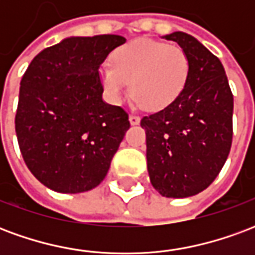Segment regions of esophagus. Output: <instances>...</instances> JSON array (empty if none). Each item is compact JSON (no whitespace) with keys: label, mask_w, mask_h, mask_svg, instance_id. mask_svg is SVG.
Here are the masks:
<instances>
[{"label":"esophagus","mask_w":255,"mask_h":255,"mask_svg":"<svg viewBox=\"0 0 255 255\" xmlns=\"http://www.w3.org/2000/svg\"><path fill=\"white\" fill-rule=\"evenodd\" d=\"M129 123H131V126H138L139 123H140V119H139V116L131 115L129 116Z\"/></svg>","instance_id":"1"}]
</instances>
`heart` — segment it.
Returning a JSON list of instances; mask_svg holds the SVG:
<instances>
[{
	"label": "heart",
	"instance_id": "heart-1",
	"mask_svg": "<svg viewBox=\"0 0 255 255\" xmlns=\"http://www.w3.org/2000/svg\"><path fill=\"white\" fill-rule=\"evenodd\" d=\"M190 58L180 46L140 38L117 47L111 67L101 80L113 101L127 94L128 83L135 101L151 112L171 106L182 95L190 76Z\"/></svg>",
	"mask_w": 255,
	"mask_h": 255
}]
</instances>
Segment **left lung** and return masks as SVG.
Masks as SVG:
<instances>
[{"mask_svg":"<svg viewBox=\"0 0 255 255\" xmlns=\"http://www.w3.org/2000/svg\"><path fill=\"white\" fill-rule=\"evenodd\" d=\"M162 38L187 53L191 69L182 95L140 120L147 172L162 197L187 198L212 184L230 154L234 97L221 61L198 39L182 31Z\"/></svg>","mask_w":255,"mask_h":255,"instance_id":"left-lung-1","label":"left lung"}]
</instances>
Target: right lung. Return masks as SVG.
Here are the masks:
<instances>
[{"label":"right lung","mask_w":255,"mask_h":255,"mask_svg":"<svg viewBox=\"0 0 255 255\" xmlns=\"http://www.w3.org/2000/svg\"><path fill=\"white\" fill-rule=\"evenodd\" d=\"M122 35L69 36L34 57L20 82L14 119L25 165L53 191L78 194L105 179L129 128L106 104L101 65Z\"/></svg>","instance_id":"1"}]
</instances>
